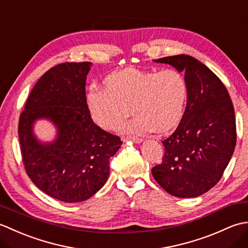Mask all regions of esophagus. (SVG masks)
<instances>
[{
    "mask_svg": "<svg viewBox=\"0 0 248 248\" xmlns=\"http://www.w3.org/2000/svg\"><path fill=\"white\" fill-rule=\"evenodd\" d=\"M121 140H123L124 141L128 140H133L134 143H141V141H143V139L139 138V136H123V138H121Z\"/></svg>",
    "mask_w": 248,
    "mask_h": 248,
    "instance_id": "esophagus-1",
    "label": "esophagus"
}]
</instances>
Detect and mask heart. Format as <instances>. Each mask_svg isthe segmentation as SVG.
Segmentation results:
<instances>
[{
  "label": "heart",
  "mask_w": 248,
  "mask_h": 248,
  "mask_svg": "<svg viewBox=\"0 0 248 248\" xmlns=\"http://www.w3.org/2000/svg\"><path fill=\"white\" fill-rule=\"evenodd\" d=\"M187 96V84L181 72H159L135 68L113 72L105 87H93L87 104L93 119L104 130L117 129L132 108V119L123 124L124 132L146 134L164 132L180 120Z\"/></svg>",
  "instance_id": "b5f03b06"
}]
</instances>
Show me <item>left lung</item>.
<instances>
[{"mask_svg": "<svg viewBox=\"0 0 248 248\" xmlns=\"http://www.w3.org/2000/svg\"><path fill=\"white\" fill-rule=\"evenodd\" d=\"M155 62L186 72L187 101L178 128L162 141L165 152L152 176L173 196L197 197L220 180L233 155V104L219 78L194 57L180 54Z\"/></svg>", "mask_w": 248, "mask_h": 248, "instance_id": "8db88e82", "label": "left lung"}]
</instances>
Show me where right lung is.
Returning <instances> with one entry per match:
<instances>
[{"label":"right lung","instance_id":"add662e5","mask_svg":"<svg viewBox=\"0 0 248 248\" xmlns=\"http://www.w3.org/2000/svg\"><path fill=\"white\" fill-rule=\"evenodd\" d=\"M91 66L67 62L52 67L35 84L19 118L26 173L39 189L65 202H84L104 186L109 159L123 144L91 117L85 93ZM39 118L57 125L53 143L43 144L33 136L32 124Z\"/></svg>","mask_w":248,"mask_h":248}]
</instances>
